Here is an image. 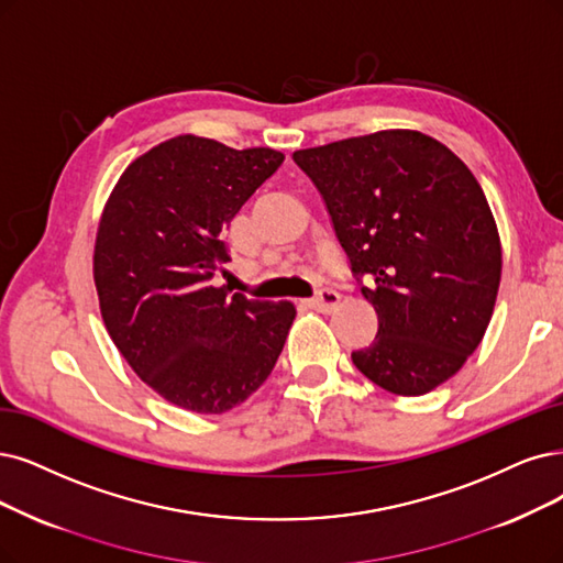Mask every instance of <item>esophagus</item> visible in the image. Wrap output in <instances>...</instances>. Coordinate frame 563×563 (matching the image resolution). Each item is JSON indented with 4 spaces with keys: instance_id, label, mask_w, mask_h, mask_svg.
Masks as SVG:
<instances>
[{
    "instance_id": "esophagus-1",
    "label": "esophagus",
    "mask_w": 563,
    "mask_h": 563,
    "mask_svg": "<svg viewBox=\"0 0 563 563\" xmlns=\"http://www.w3.org/2000/svg\"><path fill=\"white\" fill-rule=\"evenodd\" d=\"M339 301H341V295L336 289H320L318 297H313L308 303L316 310H320V313H331V310H336Z\"/></svg>"
}]
</instances>
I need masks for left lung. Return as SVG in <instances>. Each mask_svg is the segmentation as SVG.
<instances>
[{"label": "left lung", "instance_id": "8db88e82", "mask_svg": "<svg viewBox=\"0 0 563 563\" xmlns=\"http://www.w3.org/2000/svg\"><path fill=\"white\" fill-rule=\"evenodd\" d=\"M320 190L378 336L352 362L378 387L420 397L481 345L501 283V239L468 166L415 130L295 151Z\"/></svg>", "mask_w": 563, "mask_h": 563}]
</instances>
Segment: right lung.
Listing matches in <instances>:
<instances>
[{
    "instance_id": "right-lung-1",
    "label": "right lung",
    "mask_w": 563,
    "mask_h": 563,
    "mask_svg": "<svg viewBox=\"0 0 563 563\" xmlns=\"http://www.w3.org/2000/svg\"><path fill=\"white\" fill-rule=\"evenodd\" d=\"M285 155L195 134L157 143L122 172L97 227L101 320L136 376L201 415L241 406L274 371L297 308L211 285L222 229Z\"/></svg>"
}]
</instances>
